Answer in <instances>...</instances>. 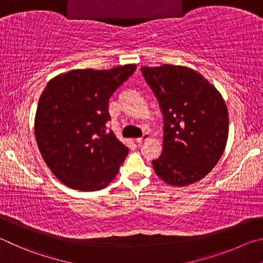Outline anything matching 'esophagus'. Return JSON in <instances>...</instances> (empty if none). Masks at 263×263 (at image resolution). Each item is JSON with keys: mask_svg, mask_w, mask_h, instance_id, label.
Here are the masks:
<instances>
[{"mask_svg": "<svg viewBox=\"0 0 263 263\" xmlns=\"http://www.w3.org/2000/svg\"><path fill=\"white\" fill-rule=\"evenodd\" d=\"M149 139H150V134H149V133H145V134H143V136L140 137V139H136L135 141L137 142V143H143L144 141L149 140Z\"/></svg>", "mask_w": 263, "mask_h": 263, "instance_id": "obj_1", "label": "esophagus"}]
</instances>
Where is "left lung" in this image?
Returning a JSON list of instances; mask_svg holds the SVG:
<instances>
[{"mask_svg":"<svg viewBox=\"0 0 263 263\" xmlns=\"http://www.w3.org/2000/svg\"><path fill=\"white\" fill-rule=\"evenodd\" d=\"M141 70L164 115L163 153L153 160L156 174L179 187L201 180L227 146L229 112L222 95L191 68L163 64Z\"/></svg>","mask_w":263,"mask_h":263,"instance_id":"1","label":"left lung"}]
</instances>
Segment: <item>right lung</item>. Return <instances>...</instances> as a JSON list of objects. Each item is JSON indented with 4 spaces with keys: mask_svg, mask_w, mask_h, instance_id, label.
Listing matches in <instances>:
<instances>
[{
    "mask_svg": "<svg viewBox=\"0 0 263 263\" xmlns=\"http://www.w3.org/2000/svg\"><path fill=\"white\" fill-rule=\"evenodd\" d=\"M135 70L136 64L75 69L47 83L36 107L34 135L45 163L66 186L99 191L118 174L129 149L106 132L108 101Z\"/></svg>",
    "mask_w": 263,
    "mask_h": 263,
    "instance_id": "right-lung-1",
    "label": "right lung"
}]
</instances>
